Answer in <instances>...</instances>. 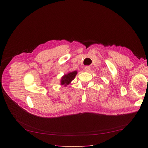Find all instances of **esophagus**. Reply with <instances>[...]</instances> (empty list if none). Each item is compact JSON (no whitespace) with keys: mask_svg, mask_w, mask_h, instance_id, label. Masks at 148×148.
<instances>
[{"mask_svg":"<svg viewBox=\"0 0 148 148\" xmlns=\"http://www.w3.org/2000/svg\"><path fill=\"white\" fill-rule=\"evenodd\" d=\"M90 67H89V66H86V67H84V71H87V72H88V71H89L90 70Z\"/></svg>","mask_w":148,"mask_h":148,"instance_id":"34e87169","label":"esophagus"}]
</instances>
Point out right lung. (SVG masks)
<instances>
[{
  "label": "right lung",
  "mask_w": 148,
  "mask_h": 148,
  "mask_svg": "<svg viewBox=\"0 0 148 148\" xmlns=\"http://www.w3.org/2000/svg\"><path fill=\"white\" fill-rule=\"evenodd\" d=\"M77 73V72L75 71L70 72L66 75H64L62 77L61 80V85H64L65 86H66L67 85H69V84L71 82V81L74 79Z\"/></svg>",
  "instance_id": "1"
}]
</instances>
